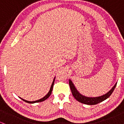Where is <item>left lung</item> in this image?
<instances>
[{"label": "left lung", "mask_w": 124, "mask_h": 124, "mask_svg": "<svg viewBox=\"0 0 124 124\" xmlns=\"http://www.w3.org/2000/svg\"><path fill=\"white\" fill-rule=\"evenodd\" d=\"M69 83L72 94H73V97H75V99H76V100L80 102V103L85 104L95 105L107 99L111 95L112 92H114L115 88H116L117 82L115 84L114 86L112 87V89H111L108 93L105 94H103V96L99 97H87L83 96V94H80L79 92H78V90L76 89V87L75 86L73 83L72 82V81L70 79L69 80Z\"/></svg>", "instance_id": "8db88e82"}]
</instances>
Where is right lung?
I'll return each mask as SVG.
<instances>
[{"label":"right lung","instance_id":"obj_1","mask_svg":"<svg viewBox=\"0 0 124 124\" xmlns=\"http://www.w3.org/2000/svg\"><path fill=\"white\" fill-rule=\"evenodd\" d=\"M55 77L54 78V79L53 80V82H52V85H51V88H50V90H49V92L46 94V95H45V96L44 97H42V99H39L38 100H36V101H27V100H25L24 99H23L22 98L20 97V99H21L22 100H23L24 101L26 102V103H30V104H33V103H39V102H42V101H44V100H46L48 99V97H49V96H50V95L51 94V93H52V89H53V86H54V82H55Z\"/></svg>","mask_w":124,"mask_h":124}]
</instances>
